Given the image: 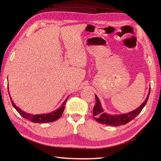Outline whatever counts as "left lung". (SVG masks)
I'll return each mask as SVG.
<instances>
[{"instance_id":"obj_1","label":"left lung","mask_w":161,"mask_h":161,"mask_svg":"<svg viewBox=\"0 0 161 161\" xmlns=\"http://www.w3.org/2000/svg\"><path fill=\"white\" fill-rule=\"evenodd\" d=\"M150 92V88L149 89L148 94L145 99V101L143 102V103L136 109L122 114H109L108 113H106L104 112L103 109L102 108L101 102L99 99H98L97 96L95 95L96 96V104L93 109V115L94 119L99 123L106 124L108 125H112L114 127L121 125H125L133 120L135 117H136L138 114L140 113L144 106L146 105L147 101L149 97Z\"/></svg>"}]
</instances>
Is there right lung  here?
Segmentation results:
<instances>
[{"instance_id": "right-lung-1", "label": "right lung", "mask_w": 161, "mask_h": 161, "mask_svg": "<svg viewBox=\"0 0 161 161\" xmlns=\"http://www.w3.org/2000/svg\"><path fill=\"white\" fill-rule=\"evenodd\" d=\"M9 97H10V99H11V103H12L13 107L19 113L20 115L24 117V119H27L34 123L52 122H54V121L57 120V119H58L62 116V114L63 111L65 108V103L69 97H67V99L65 100V101L62 103V104L61 105V106L59 108H58L57 109H56L55 111H54L52 113H49L47 114H33L25 113V111L20 109L19 108L16 107V106L14 104V103H13V101L11 97V96L9 94Z\"/></svg>"}]
</instances>
